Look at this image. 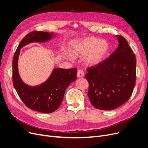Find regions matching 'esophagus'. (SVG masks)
<instances>
[{"label":"esophagus","instance_id":"1","mask_svg":"<svg viewBox=\"0 0 148 148\" xmlns=\"http://www.w3.org/2000/svg\"><path fill=\"white\" fill-rule=\"evenodd\" d=\"M84 71L81 69H79L78 70V72H77V76L78 77V78H81V77L84 76Z\"/></svg>","mask_w":148,"mask_h":148}]
</instances>
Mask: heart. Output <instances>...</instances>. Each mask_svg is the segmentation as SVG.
<instances>
[{"mask_svg": "<svg viewBox=\"0 0 148 148\" xmlns=\"http://www.w3.org/2000/svg\"><path fill=\"white\" fill-rule=\"evenodd\" d=\"M110 49L109 43L105 40L90 37L81 40L73 47L72 52L75 56L86 55L87 64L95 66L103 61Z\"/></svg>", "mask_w": 148, "mask_h": 148, "instance_id": "1", "label": "heart"}]
</instances>
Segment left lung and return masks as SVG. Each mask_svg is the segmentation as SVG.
<instances>
[{
    "label": "left lung",
    "instance_id": "8db88e82",
    "mask_svg": "<svg viewBox=\"0 0 148 148\" xmlns=\"http://www.w3.org/2000/svg\"><path fill=\"white\" fill-rule=\"evenodd\" d=\"M119 46L99 64L87 68L88 96L93 106L112 110L127 102L136 84V60L127 41L117 36Z\"/></svg>",
    "mask_w": 148,
    "mask_h": 148
}]
</instances>
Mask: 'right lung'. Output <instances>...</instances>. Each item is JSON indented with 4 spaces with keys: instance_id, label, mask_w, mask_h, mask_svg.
Returning a JSON list of instances; mask_svg holds the SVG:
<instances>
[{
    "instance_id": "obj_1",
    "label": "right lung",
    "mask_w": 148,
    "mask_h": 148,
    "mask_svg": "<svg viewBox=\"0 0 148 148\" xmlns=\"http://www.w3.org/2000/svg\"><path fill=\"white\" fill-rule=\"evenodd\" d=\"M53 34L47 32L32 31L21 41L12 61V83L20 98L29 108L43 113H51L61 105L65 91L76 79L77 69H55L49 78L40 86L32 87L21 79L18 72V58L20 48L32 42H44Z\"/></svg>"
}]
</instances>
